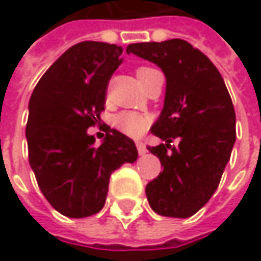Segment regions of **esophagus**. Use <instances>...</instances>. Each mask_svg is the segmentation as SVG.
<instances>
[{
  "label": "esophagus",
  "mask_w": 261,
  "mask_h": 261,
  "mask_svg": "<svg viewBox=\"0 0 261 261\" xmlns=\"http://www.w3.org/2000/svg\"><path fill=\"white\" fill-rule=\"evenodd\" d=\"M136 146H137V151H139L140 155H145L148 152V149H146V146H145L143 142H136Z\"/></svg>",
  "instance_id": "34e87169"
}]
</instances>
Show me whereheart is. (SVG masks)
<instances>
[{
    "label": "heart",
    "instance_id": "heart-1",
    "mask_svg": "<svg viewBox=\"0 0 261 261\" xmlns=\"http://www.w3.org/2000/svg\"><path fill=\"white\" fill-rule=\"evenodd\" d=\"M146 69H149V68H139L137 75L142 74ZM149 124H151L149 116L145 115V113H140V112L125 110V112H121V113H118L115 116V127L121 133H124L125 136H130V137L142 136L145 131L148 130Z\"/></svg>",
    "mask_w": 261,
    "mask_h": 261
}]
</instances>
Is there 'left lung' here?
Masks as SVG:
<instances>
[{"instance_id": "obj_1", "label": "left lung", "mask_w": 261, "mask_h": 261, "mask_svg": "<svg viewBox=\"0 0 261 261\" xmlns=\"http://www.w3.org/2000/svg\"><path fill=\"white\" fill-rule=\"evenodd\" d=\"M160 66L166 77L163 110L151 127L165 140L148 146L163 171L146 184L151 208L169 218H190L218 189L236 142V113L224 79L210 59L182 39L127 46ZM180 138L178 147L170 142Z\"/></svg>"}]
</instances>
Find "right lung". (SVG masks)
Listing matches in <instances>:
<instances>
[{"label": "right lung", "mask_w": 261, "mask_h": 261, "mask_svg": "<svg viewBox=\"0 0 261 261\" xmlns=\"http://www.w3.org/2000/svg\"><path fill=\"white\" fill-rule=\"evenodd\" d=\"M122 62V48L80 42L42 75L30 98L28 162L39 189L63 216L87 218L107 198L109 180L137 160L134 142L107 127L99 146L87 128L101 122L107 86Z\"/></svg>", "instance_id": "right-lung-1"}]
</instances>
